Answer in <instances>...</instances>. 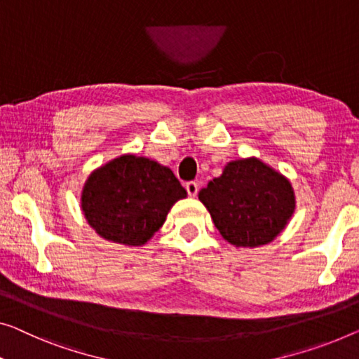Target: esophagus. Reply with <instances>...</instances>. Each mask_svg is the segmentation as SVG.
Instances as JSON below:
<instances>
[{"label":"esophagus","mask_w":359,"mask_h":359,"mask_svg":"<svg viewBox=\"0 0 359 359\" xmlns=\"http://www.w3.org/2000/svg\"><path fill=\"white\" fill-rule=\"evenodd\" d=\"M185 189H187V194H189L190 196H196L198 194V182H187L185 184Z\"/></svg>","instance_id":"esophagus-1"}]
</instances>
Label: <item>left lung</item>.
Instances as JSON below:
<instances>
[{
  "instance_id": "8db88e82",
  "label": "left lung",
  "mask_w": 359,
  "mask_h": 359,
  "mask_svg": "<svg viewBox=\"0 0 359 359\" xmlns=\"http://www.w3.org/2000/svg\"><path fill=\"white\" fill-rule=\"evenodd\" d=\"M198 198L219 233L243 248L271 243L285 229L297 205L290 180L258 158L227 163Z\"/></svg>"
}]
</instances>
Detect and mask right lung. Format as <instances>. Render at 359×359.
Instances as JSON below:
<instances>
[{
	"label": "right lung",
	"instance_id": "right-lung-1",
	"mask_svg": "<svg viewBox=\"0 0 359 359\" xmlns=\"http://www.w3.org/2000/svg\"><path fill=\"white\" fill-rule=\"evenodd\" d=\"M187 191L172 170L145 156L122 154L95 169L80 196L83 216L112 243L142 247Z\"/></svg>",
	"mask_w": 359,
	"mask_h": 359
}]
</instances>
